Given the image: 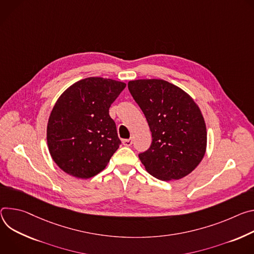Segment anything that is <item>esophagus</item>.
Listing matches in <instances>:
<instances>
[{"label": "esophagus", "instance_id": "1", "mask_svg": "<svg viewBox=\"0 0 254 254\" xmlns=\"http://www.w3.org/2000/svg\"><path fill=\"white\" fill-rule=\"evenodd\" d=\"M122 143H123V145H125V146H131L132 143H133V139H132V138L123 139V140H122Z\"/></svg>", "mask_w": 254, "mask_h": 254}]
</instances>
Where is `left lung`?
Instances as JSON below:
<instances>
[{
  "label": "left lung",
  "instance_id": "obj_1",
  "mask_svg": "<svg viewBox=\"0 0 254 254\" xmlns=\"http://www.w3.org/2000/svg\"><path fill=\"white\" fill-rule=\"evenodd\" d=\"M128 89L151 131L149 149L139 154L145 170L161 181L190 175L207 149V128L198 104L184 90L160 78L130 80Z\"/></svg>",
  "mask_w": 254,
  "mask_h": 254
}]
</instances>
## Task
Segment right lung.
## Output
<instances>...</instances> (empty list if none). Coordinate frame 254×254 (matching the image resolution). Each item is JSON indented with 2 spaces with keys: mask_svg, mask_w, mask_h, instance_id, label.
<instances>
[{
  "mask_svg": "<svg viewBox=\"0 0 254 254\" xmlns=\"http://www.w3.org/2000/svg\"><path fill=\"white\" fill-rule=\"evenodd\" d=\"M126 83L91 76L68 87L54 104L47 123L49 153L62 171L87 180L101 173L121 144L109 108Z\"/></svg>",
  "mask_w": 254,
  "mask_h": 254,
  "instance_id": "obj_1",
  "label": "right lung"
}]
</instances>
